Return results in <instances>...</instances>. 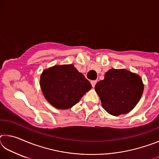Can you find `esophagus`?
Wrapping results in <instances>:
<instances>
[{
	"mask_svg": "<svg viewBox=\"0 0 159 159\" xmlns=\"http://www.w3.org/2000/svg\"><path fill=\"white\" fill-rule=\"evenodd\" d=\"M90 83H91V85H92V86H93V88H94L97 83V80H91Z\"/></svg>",
	"mask_w": 159,
	"mask_h": 159,
	"instance_id": "34e87169",
	"label": "esophagus"
}]
</instances>
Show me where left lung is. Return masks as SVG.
<instances>
[{
  "label": "left lung",
  "mask_w": 159,
  "mask_h": 159,
  "mask_svg": "<svg viewBox=\"0 0 159 159\" xmlns=\"http://www.w3.org/2000/svg\"><path fill=\"white\" fill-rule=\"evenodd\" d=\"M102 107L112 116L125 114L137 105L144 91L138 74L125 69H111L95 86Z\"/></svg>",
  "instance_id": "left-lung-1"
}]
</instances>
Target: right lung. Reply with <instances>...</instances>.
Wrapping results in <instances>:
<instances>
[{"label":"right lung","instance_id":"1","mask_svg":"<svg viewBox=\"0 0 159 159\" xmlns=\"http://www.w3.org/2000/svg\"><path fill=\"white\" fill-rule=\"evenodd\" d=\"M45 98L58 109H67L77 104L92 85L74 64L55 65L45 69L40 78Z\"/></svg>","mask_w":159,"mask_h":159}]
</instances>
